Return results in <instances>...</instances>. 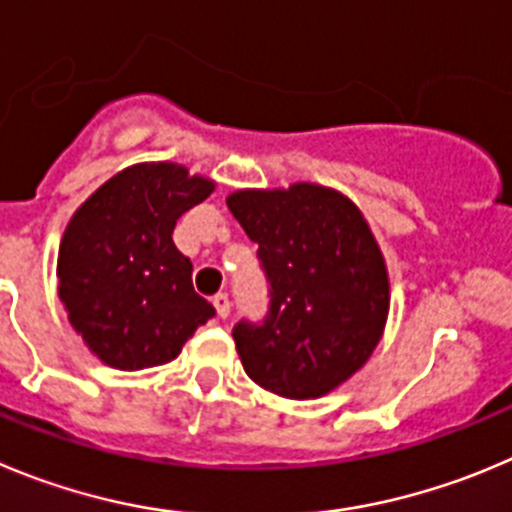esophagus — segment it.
Returning <instances> with one entry per match:
<instances>
[{"mask_svg":"<svg viewBox=\"0 0 512 512\" xmlns=\"http://www.w3.org/2000/svg\"><path fill=\"white\" fill-rule=\"evenodd\" d=\"M214 310H217V315L219 318H227L229 315V310H232V305H229V298L224 293H219V295H214Z\"/></svg>","mask_w":512,"mask_h":512,"instance_id":"1","label":"esophagus"}]
</instances>
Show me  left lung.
Returning <instances> with one entry per match:
<instances>
[{"label":"left lung","instance_id":"1","mask_svg":"<svg viewBox=\"0 0 512 512\" xmlns=\"http://www.w3.org/2000/svg\"><path fill=\"white\" fill-rule=\"evenodd\" d=\"M270 283V313L232 331L247 376L285 399H318L371 358L389 318V270L361 209L331 186L227 197Z\"/></svg>","mask_w":512,"mask_h":512}]
</instances>
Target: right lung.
<instances>
[{"mask_svg":"<svg viewBox=\"0 0 512 512\" xmlns=\"http://www.w3.org/2000/svg\"><path fill=\"white\" fill-rule=\"evenodd\" d=\"M214 181L174 161H143L100 184L75 209L57 252V295L68 321L105 366L151 369L174 361L214 315L194 293L176 219Z\"/></svg>","mask_w":512,"mask_h":512,"instance_id":"obj_1","label":"right lung"}]
</instances>
